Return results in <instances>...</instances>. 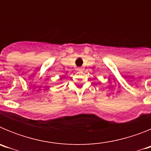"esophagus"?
<instances>
[{"label": "esophagus", "instance_id": "1", "mask_svg": "<svg viewBox=\"0 0 151 151\" xmlns=\"http://www.w3.org/2000/svg\"><path fill=\"white\" fill-rule=\"evenodd\" d=\"M77 69H78V71H82V70H83V68H82V67H78V68H77Z\"/></svg>", "mask_w": 151, "mask_h": 151}]
</instances>
